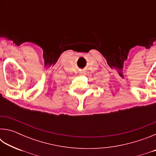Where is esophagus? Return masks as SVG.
Returning <instances> with one entry per match:
<instances>
[{
  "mask_svg": "<svg viewBox=\"0 0 156 156\" xmlns=\"http://www.w3.org/2000/svg\"><path fill=\"white\" fill-rule=\"evenodd\" d=\"M80 76H84V73L82 72L80 73Z\"/></svg>",
  "mask_w": 156,
  "mask_h": 156,
  "instance_id": "34e87169",
  "label": "esophagus"
}]
</instances>
